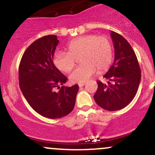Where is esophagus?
I'll return each mask as SVG.
<instances>
[{"label": "esophagus", "mask_w": 155, "mask_h": 155, "mask_svg": "<svg viewBox=\"0 0 155 155\" xmlns=\"http://www.w3.org/2000/svg\"><path fill=\"white\" fill-rule=\"evenodd\" d=\"M85 84V82H82V83H79V86L80 87H83L84 85Z\"/></svg>", "instance_id": "esophagus-1"}]
</instances>
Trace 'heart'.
I'll return each instance as SVG.
<instances>
[{
    "instance_id": "1",
    "label": "heart",
    "mask_w": 155,
    "mask_h": 155,
    "mask_svg": "<svg viewBox=\"0 0 155 155\" xmlns=\"http://www.w3.org/2000/svg\"><path fill=\"white\" fill-rule=\"evenodd\" d=\"M67 52L57 51L53 63L64 73H70L76 65V58L81 63L70 76L73 83L86 81L95 72L107 70L113 58V47L106 36L89 34L78 37L66 45Z\"/></svg>"
}]
</instances>
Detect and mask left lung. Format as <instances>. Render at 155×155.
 I'll return each mask as SVG.
<instances>
[{
  "label": "left lung",
  "mask_w": 155,
  "mask_h": 155,
  "mask_svg": "<svg viewBox=\"0 0 155 155\" xmlns=\"http://www.w3.org/2000/svg\"><path fill=\"white\" fill-rule=\"evenodd\" d=\"M114 47V61L104 77L106 85L97 81L94 95L97 104L107 111H117L127 106L134 98L140 81V68L135 51L127 40L111 31Z\"/></svg>",
  "instance_id": "1"
}]
</instances>
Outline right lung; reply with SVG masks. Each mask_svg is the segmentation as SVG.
<instances>
[{
  "mask_svg": "<svg viewBox=\"0 0 155 155\" xmlns=\"http://www.w3.org/2000/svg\"><path fill=\"white\" fill-rule=\"evenodd\" d=\"M58 43L54 35L37 39L25 51L19 66V84L23 95L34 111L49 119H60L70 114L79 91L78 84L63 86L67 77L53 63Z\"/></svg>",
  "mask_w": 155,
  "mask_h": 155,
  "instance_id": "right-lung-1",
  "label": "right lung"
}]
</instances>
